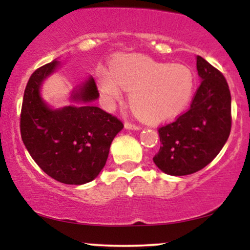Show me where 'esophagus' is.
I'll return each instance as SVG.
<instances>
[{
	"mask_svg": "<svg viewBox=\"0 0 250 250\" xmlns=\"http://www.w3.org/2000/svg\"><path fill=\"white\" fill-rule=\"evenodd\" d=\"M125 127L127 129H131V130H137V129H141V127L137 125H135V123H131V122H125Z\"/></svg>",
	"mask_w": 250,
	"mask_h": 250,
	"instance_id": "34e87169",
	"label": "esophagus"
}]
</instances>
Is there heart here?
I'll return each mask as SVG.
<instances>
[{
  "label": "heart",
  "mask_w": 250,
  "mask_h": 250,
  "mask_svg": "<svg viewBox=\"0 0 250 250\" xmlns=\"http://www.w3.org/2000/svg\"><path fill=\"white\" fill-rule=\"evenodd\" d=\"M195 83V74L188 65L136 55L114 63L111 73L99 74L100 89L108 100H119L121 88L130 91L131 110L148 122L168 121L180 115L193 97Z\"/></svg>",
  "instance_id": "heart-1"
}]
</instances>
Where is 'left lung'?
<instances>
[{"label":"left lung","instance_id":"left-lung-1","mask_svg":"<svg viewBox=\"0 0 250 250\" xmlns=\"http://www.w3.org/2000/svg\"><path fill=\"white\" fill-rule=\"evenodd\" d=\"M196 67L202 82L190 108L157 129L161 147L153 161L163 173L174 176L205 168L230 134L231 97L225 76L201 56L196 57Z\"/></svg>","mask_w":250,"mask_h":250}]
</instances>
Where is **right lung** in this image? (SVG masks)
<instances>
[{
	"label": "right lung",
	"instance_id": "1",
	"mask_svg": "<svg viewBox=\"0 0 250 250\" xmlns=\"http://www.w3.org/2000/svg\"><path fill=\"white\" fill-rule=\"evenodd\" d=\"M53 61L31 74L22 102L20 130L30 156L45 174L65 185L93 181L107 162L109 148L123 123L88 102L99 97L93 77L73 95L80 107L48 108L40 97V85L53 73Z\"/></svg>",
	"mask_w": 250,
	"mask_h": 250
}]
</instances>
